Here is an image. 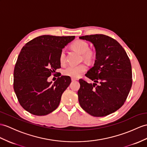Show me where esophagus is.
<instances>
[{
	"label": "esophagus",
	"mask_w": 147,
	"mask_h": 147,
	"mask_svg": "<svg viewBox=\"0 0 147 147\" xmlns=\"http://www.w3.org/2000/svg\"><path fill=\"white\" fill-rule=\"evenodd\" d=\"M78 79L76 78H71V81H76V80H77Z\"/></svg>",
	"instance_id": "obj_1"
}]
</instances>
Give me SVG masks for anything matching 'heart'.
<instances>
[{
    "label": "heart",
    "mask_w": 147,
    "mask_h": 147,
    "mask_svg": "<svg viewBox=\"0 0 147 147\" xmlns=\"http://www.w3.org/2000/svg\"><path fill=\"white\" fill-rule=\"evenodd\" d=\"M72 48L82 54V57L88 62H92L95 58L96 53L93 50L89 49V45L87 42L78 40L71 44ZM60 63L63 65L65 63V52L64 50L60 52L59 56ZM87 70V66L85 63H81L78 65H68L63 70V74L72 78H78L84 74Z\"/></svg>",
    "instance_id": "1"
}]
</instances>
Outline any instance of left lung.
Here are the masks:
<instances>
[{"instance_id":"1","label":"left lung","mask_w":147,"mask_h":147,"mask_svg":"<svg viewBox=\"0 0 147 147\" xmlns=\"http://www.w3.org/2000/svg\"><path fill=\"white\" fill-rule=\"evenodd\" d=\"M79 38L94 44L96 60L85 74L94 83L79 80L78 102L90 115L107 116L119 110L129 94L132 85L130 60L122 46L112 37L95 34Z\"/></svg>"}]
</instances>
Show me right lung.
<instances>
[{"label":"right lung","instance_id":"add662e5","mask_svg":"<svg viewBox=\"0 0 147 147\" xmlns=\"http://www.w3.org/2000/svg\"><path fill=\"white\" fill-rule=\"evenodd\" d=\"M74 38L75 36L45 35L32 39L23 47L14 68L13 89L20 105L27 112L35 115H46L59 105L71 78L59 76L53 84L47 79L61 67L60 52Z\"/></svg>","mask_w":147,"mask_h":147}]
</instances>
